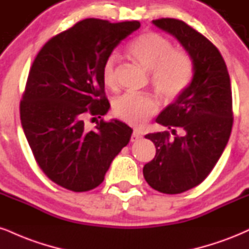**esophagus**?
<instances>
[{
  "label": "esophagus",
  "instance_id": "34e87169",
  "mask_svg": "<svg viewBox=\"0 0 249 249\" xmlns=\"http://www.w3.org/2000/svg\"><path fill=\"white\" fill-rule=\"evenodd\" d=\"M142 137V134L140 133L139 131L134 130L132 133V137H131V142H137V140H139Z\"/></svg>",
  "mask_w": 249,
  "mask_h": 249
}]
</instances>
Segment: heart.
<instances>
[{
	"label": "heart",
	"mask_w": 249,
	"mask_h": 249,
	"mask_svg": "<svg viewBox=\"0 0 249 249\" xmlns=\"http://www.w3.org/2000/svg\"><path fill=\"white\" fill-rule=\"evenodd\" d=\"M127 54L149 71L151 82L161 97L175 100L190 85L193 62L184 50L172 49V43L155 32H145L128 45ZM118 59L109 55L102 66V81L112 88L117 83ZM158 102L149 95L126 92L113 102V112L127 124L139 126L157 112Z\"/></svg>",
	"instance_id": "heart-1"
}]
</instances>
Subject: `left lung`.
Segmentation results:
<instances>
[{
	"instance_id": "1",
	"label": "left lung",
	"mask_w": 249,
	"mask_h": 249,
	"mask_svg": "<svg viewBox=\"0 0 249 249\" xmlns=\"http://www.w3.org/2000/svg\"><path fill=\"white\" fill-rule=\"evenodd\" d=\"M153 24L181 43L193 61L194 75L157 118L175 137L168 131L145 136L157 153L142 173L153 189L181 194L204 181L226 147L233 125L231 81L220 52L202 34L175 18L154 19ZM176 128L182 135L176 134Z\"/></svg>"
}]
</instances>
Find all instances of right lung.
I'll return each instance as SVG.
<instances>
[{"label": "right lung", "mask_w": 249, "mask_h": 249, "mask_svg": "<svg viewBox=\"0 0 249 249\" xmlns=\"http://www.w3.org/2000/svg\"><path fill=\"white\" fill-rule=\"evenodd\" d=\"M140 23L87 18L51 38L36 56L20 101V122L38 166L65 189L82 193L103 182L132 128L112 119L89 130L83 118L107 112L102 66Z\"/></svg>", "instance_id": "obj_1"}]
</instances>
